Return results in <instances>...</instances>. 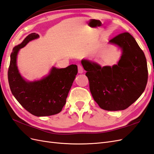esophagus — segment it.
<instances>
[{
    "instance_id": "1",
    "label": "esophagus",
    "mask_w": 154,
    "mask_h": 154,
    "mask_svg": "<svg viewBox=\"0 0 154 154\" xmlns=\"http://www.w3.org/2000/svg\"><path fill=\"white\" fill-rule=\"evenodd\" d=\"M78 73H80V74H82L84 72L83 67H82V66L80 64L78 65Z\"/></svg>"
}]
</instances>
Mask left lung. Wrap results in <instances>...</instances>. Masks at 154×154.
<instances>
[{
  "label": "left lung",
  "mask_w": 154,
  "mask_h": 154,
  "mask_svg": "<svg viewBox=\"0 0 154 154\" xmlns=\"http://www.w3.org/2000/svg\"><path fill=\"white\" fill-rule=\"evenodd\" d=\"M109 42L123 50L118 65L101 67L84 59L89 89L93 99L102 109L125 110L139 98L148 82V72L145 55L129 32L116 36Z\"/></svg>",
  "instance_id": "1"
}]
</instances>
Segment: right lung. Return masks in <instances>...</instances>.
Listing matches in <instances>:
<instances>
[{"mask_svg": "<svg viewBox=\"0 0 154 154\" xmlns=\"http://www.w3.org/2000/svg\"><path fill=\"white\" fill-rule=\"evenodd\" d=\"M39 35L31 33L22 43L15 47L10 55L8 79L11 91L21 105L36 116H48L59 113L66 104V99L78 73L76 65L65 69L53 67L50 74L42 80L29 82L19 73L16 58L19 50L29 41Z\"/></svg>", "mask_w": 154, "mask_h": 154, "instance_id": "right-lung-1", "label": "right lung"}]
</instances>
